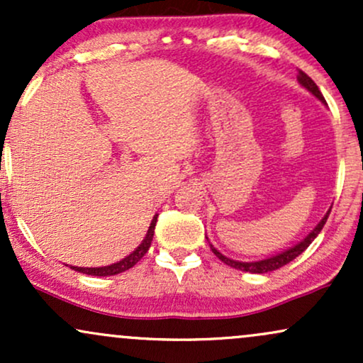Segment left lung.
<instances>
[{
  "label": "left lung",
  "mask_w": 363,
  "mask_h": 363,
  "mask_svg": "<svg viewBox=\"0 0 363 363\" xmlns=\"http://www.w3.org/2000/svg\"><path fill=\"white\" fill-rule=\"evenodd\" d=\"M298 82H301V85L306 86L307 90L312 91V94H314L315 97L319 99V101L326 102V101H324L323 94H320V90L318 89V85H315L314 80H312L309 74H306L303 72H298ZM329 211H331V210H329ZM329 211L326 213V216H324V218L320 220V222L318 223V227H315L314 230H312L311 234L307 235L306 239L302 240V242H298L297 245H294V247H290L289 251H285V252H281V254H277V256H273V257H268V259L256 261V262H239V261H234V259H228V257H225L223 254H220L218 251H216L213 245H210V247H211V251H213L215 256L218 257V259H222V261L225 262V264L232 266V268L240 269V272H249V273H268V272H274V269H280L281 266L289 264L290 261H294L295 257L301 256V254H302L303 251H306L307 247H309V245L312 244V240H314L315 237H318L319 232L323 230L324 223H326V220H328V216H329Z\"/></svg>",
  "instance_id": "1"
}]
</instances>
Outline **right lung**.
Returning a JSON list of instances; mask_svg holds the SVG:
<instances>
[{"mask_svg":"<svg viewBox=\"0 0 363 363\" xmlns=\"http://www.w3.org/2000/svg\"><path fill=\"white\" fill-rule=\"evenodd\" d=\"M155 223H157V215L153 216L152 223H150L148 234L143 239V242L136 247V251H133L129 256L124 257V259L114 262V264H111V266H102V268H78V266H69V268L74 269V272H78V273L91 274V277H111V274H119V273L126 272V269L133 268V266H135L136 262H138L141 257L147 254V251L150 249V244H152L153 232H155Z\"/></svg>","mask_w":363,"mask_h":363,"instance_id":"right-lung-1","label":"right lung"}]
</instances>
